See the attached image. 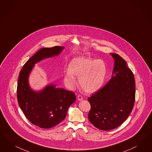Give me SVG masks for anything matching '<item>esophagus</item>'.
<instances>
[{
    "label": "esophagus",
    "instance_id": "34e87169",
    "mask_svg": "<svg viewBox=\"0 0 152 152\" xmlns=\"http://www.w3.org/2000/svg\"><path fill=\"white\" fill-rule=\"evenodd\" d=\"M77 98H78V99L79 101H82V100H83V97H82V96H81L80 95H78V97H77Z\"/></svg>",
    "mask_w": 152,
    "mask_h": 152
}]
</instances>
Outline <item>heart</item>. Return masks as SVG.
<instances>
[{"label": "heart", "instance_id": "heart-1", "mask_svg": "<svg viewBox=\"0 0 152 152\" xmlns=\"http://www.w3.org/2000/svg\"><path fill=\"white\" fill-rule=\"evenodd\" d=\"M106 73V65L103 60L79 57L69 64V70L64 74V83L68 88H73L76 83L75 76L78 77L79 84L84 91L92 94L102 87Z\"/></svg>", "mask_w": 152, "mask_h": 152}]
</instances>
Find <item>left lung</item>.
Masks as SVG:
<instances>
[{
  "label": "left lung",
  "mask_w": 152,
  "mask_h": 152,
  "mask_svg": "<svg viewBox=\"0 0 152 152\" xmlns=\"http://www.w3.org/2000/svg\"><path fill=\"white\" fill-rule=\"evenodd\" d=\"M110 54L114 60L111 78L103 88L88 98L91 107L89 121L95 127L104 131L116 128L126 120L135 98L132 71L120 56Z\"/></svg>",
  "instance_id": "left-lung-1"
}]
</instances>
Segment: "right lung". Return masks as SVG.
Returning <instances> with one entry per match:
<instances>
[{"label": "right lung", "instance_id": "1", "mask_svg": "<svg viewBox=\"0 0 152 152\" xmlns=\"http://www.w3.org/2000/svg\"><path fill=\"white\" fill-rule=\"evenodd\" d=\"M64 46L42 48L26 63L20 72L17 85V99L25 116L34 125L49 129L61 123L70 105L75 101V93L50 84L40 91L30 87L29 75L34 65L44 59L58 56Z\"/></svg>", "mask_w": 152, "mask_h": 152}]
</instances>
